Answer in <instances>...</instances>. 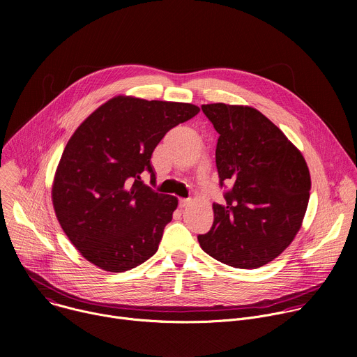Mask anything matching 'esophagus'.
Segmentation results:
<instances>
[{
	"label": "esophagus",
	"mask_w": 357,
	"mask_h": 357,
	"mask_svg": "<svg viewBox=\"0 0 357 357\" xmlns=\"http://www.w3.org/2000/svg\"><path fill=\"white\" fill-rule=\"evenodd\" d=\"M190 205V199H179V208L183 209Z\"/></svg>",
	"instance_id": "1"
}]
</instances>
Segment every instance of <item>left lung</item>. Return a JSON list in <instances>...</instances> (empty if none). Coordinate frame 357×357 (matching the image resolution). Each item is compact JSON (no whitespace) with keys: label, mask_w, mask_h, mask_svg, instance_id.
<instances>
[{"label":"left lung","mask_w":357,"mask_h":357,"mask_svg":"<svg viewBox=\"0 0 357 357\" xmlns=\"http://www.w3.org/2000/svg\"><path fill=\"white\" fill-rule=\"evenodd\" d=\"M202 112L219 132L216 167L226 205L199 234L202 250L236 268H259L291 244L308 208L311 176L299 149L259 110L225 103Z\"/></svg>","instance_id":"left-lung-1"}]
</instances>
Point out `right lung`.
<instances>
[{
  "label": "right lung",
  "mask_w": 357,
  "mask_h": 357,
  "mask_svg": "<svg viewBox=\"0 0 357 357\" xmlns=\"http://www.w3.org/2000/svg\"><path fill=\"white\" fill-rule=\"evenodd\" d=\"M199 113L175 101L117 96L93 112L68 141L52 202L82 256L98 268L128 271L154 256L178 199L145 185L164 135Z\"/></svg>",
  "instance_id": "1"
}]
</instances>
